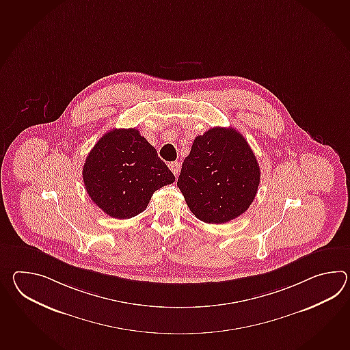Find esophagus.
<instances>
[{
	"label": "esophagus",
	"instance_id": "esophagus-1",
	"mask_svg": "<svg viewBox=\"0 0 350 350\" xmlns=\"http://www.w3.org/2000/svg\"><path fill=\"white\" fill-rule=\"evenodd\" d=\"M168 167H170V170L173 172V174H174L176 177H178L180 163H179V162H172V163L168 164Z\"/></svg>",
	"mask_w": 350,
	"mask_h": 350
}]
</instances>
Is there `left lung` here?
Here are the masks:
<instances>
[{
  "label": "left lung",
  "instance_id": "1",
  "mask_svg": "<svg viewBox=\"0 0 350 350\" xmlns=\"http://www.w3.org/2000/svg\"><path fill=\"white\" fill-rule=\"evenodd\" d=\"M260 174L256 157L241 133L216 126L196 137L177 186L196 217L219 225L249 208Z\"/></svg>",
  "mask_w": 350,
  "mask_h": 350
}]
</instances>
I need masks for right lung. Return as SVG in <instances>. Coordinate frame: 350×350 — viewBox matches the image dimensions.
I'll return each instance as SVG.
<instances>
[{"mask_svg": "<svg viewBox=\"0 0 350 350\" xmlns=\"http://www.w3.org/2000/svg\"><path fill=\"white\" fill-rule=\"evenodd\" d=\"M83 179L89 197L111 217L124 219L147 208L157 189L174 176L135 128L105 133L86 157Z\"/></svg>", "mask_w": 350, "mask_h": 350, "instance_id": "1", "label": "right lung"}]
</instances>
